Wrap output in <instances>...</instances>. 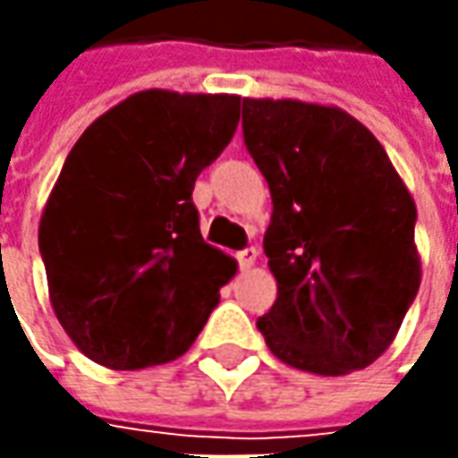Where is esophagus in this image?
Returning a JSON list of instances; mask_svg holds the SVG:
<instances>
[{
  "instance_id": "esophagus-1",
  "label": "esophagus",
  "mask_w": 458,
  "mask_h": 458,
  "mask_svg": "<svg viewBox=\"0 0 458 458\" xmlns=\"http://www.w3.org/2000/svg\"><path fill=\"white\" fill-rule=\"evenodd\" d=\"M257 255H259V252H257V247H247V250H242V252L237 255L239 267H242V270H250V267H255Z\"/></svg>"
}]
</instances>
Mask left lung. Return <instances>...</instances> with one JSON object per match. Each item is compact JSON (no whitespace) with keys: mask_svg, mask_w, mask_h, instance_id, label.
Instances as JSON below:
<instances>
[{"mask_svg":"<svg viewBox=\"0 0 458 458\" xmlns=\"http://www.w3.org/2000/svg\"><path fill=\"white\" fill-rule=\"evenodd\" d=\"M265 175L277 298L257 328L295 369L342 377L395 342L420 285L415 201L377 137L331 104L242 98Z\"/></svg>","mask_w":458,"mask_h":458,"instance_id":"left-lung-1","label":"left lung"}]
</instances>
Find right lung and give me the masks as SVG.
<instances>
[{
	"label": "right lung",
	"instance_id": "add662e5",
	"mask_svg": "<svg viewBox=\"0 0 458 458\" xmlns=\"http://www.w3.org/2000/svg\"><path fill=\"white\" fill-rule=\"evenodd\" d=\"M237 94L137 91L94 119L45 201L38 242L68 339L109 369L183 357L237 259L206 244L193 183L229 145Z\"/></svg>",
	"mask_w": 458,
	"mask_h": 458
}]
</instances>
